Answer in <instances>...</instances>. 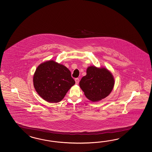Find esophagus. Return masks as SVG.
<instances>
[{
    "mask_svg": "<svg viewBox=\"0 0 152 152\" xmlns=\"http://www.w3.org/2000/svg\"><path fill=\"white\" fill-rule=\"evenodd\" d=\"M75 84H78V83H79V78H75Z\"/></svg>",
    "mask_w": 152,
    "mask_h": 152,
    "instance_id": "34e87169",
    "label": "esophagus"
}]
</instances>
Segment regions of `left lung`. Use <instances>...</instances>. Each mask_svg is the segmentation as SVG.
<instances>
[{
  "mask_svg": "<svg viewBox=\"0 0 152 152\" xmlns=\"http://www.w3.org/2000/svg\"><path fill=\"white\" fill-rule=\"evenodd\" d=\"M86 73L79 83L85 96L92 102L107 97L114 86L112 74L106 68H98L95 66L88 67Z\"/></svg>",
  "mask_w": 152,
  "mask_h": 152,
  "instance_id": "left-lung-1",
  "label": "left lung"
}]
</instances>
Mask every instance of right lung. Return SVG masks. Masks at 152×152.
I'll return each mask as SVG.
<instances>
[{
    "label": "right lung",
    "mask_w": 152,
    "mask_h": 152,
    "mask_svg": "<svg viewBox=\"0 0 152 152\" xmlns=\"http://www.w3.org/2000/svg\"><path fill=\"white\" fill-rule=\"evenodd\" d=\"M33 82L37 94L49 103L60 102L75 83L68 68L53 60L39 65Z\"/></svg>",
    "instance_id": "add662e5"
}]
</instances>
